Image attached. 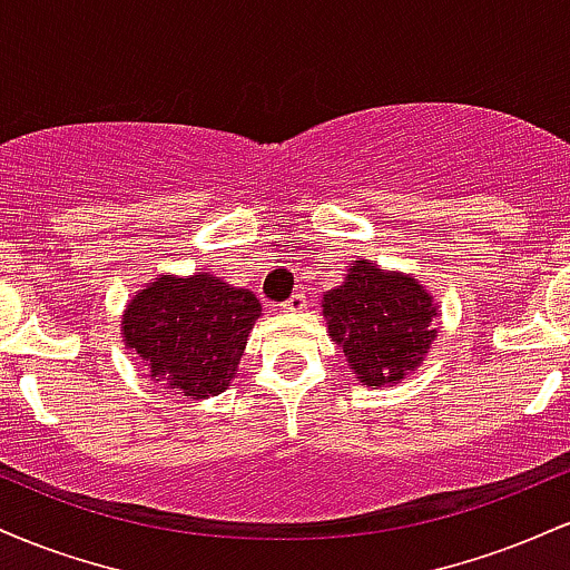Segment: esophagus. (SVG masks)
I'll use <instances>...</instances> for the list:
<instances>
[{"instance_id": "obj_1", "label": "esophagus", "mask_w": 570, "mask_h": 570, "mask_svg": "<svg viewBox=\"0 0 570 570\" xmlns=\"http://www.w3.org/2000/svg\"><path fill=\"white\" fill-rule=\"evenodd\" d=\"M305 303H307L305 294H292V297L286 299V303L281 307H284V313H299L305 307Z\"/></svg>"}]
</instances>
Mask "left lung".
<instances>
[{
    "label": "left lung",
    "instance_id": "8db88e82",
    "mask_svg": "<svg viewBox=\"0 0 570 570\" xmlns=\"http://www.w3.org/2000/svg\"><path fill=\"white\" fill-rule=\"evenodd\" d=\"M326 326L362 385L399 383L421 367L436 337L440 305L421 281L356 259L322 299Z\"/></svg>",
    "mask_w": 570,
    "mask_h": 570
}]
</instances>
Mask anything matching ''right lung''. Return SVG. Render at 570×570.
<instances>
[{
  "label": "right lung",
  "mask_w": 570,
  "mask_h": 570,
  "mask_svg": "<svg viewBox=\"0 0 570 570\" xmlns=\"http://www.w3.org/2000/svg\"><path fill=\"white\" fill-rule=\"evenodd\" d=\"M263 305L217 276H160L134 294L120 335L149 377L187 399L217 396L230 385Z\"/></svg>",
  "instance_id": "obj_1"
}]
</instances>
